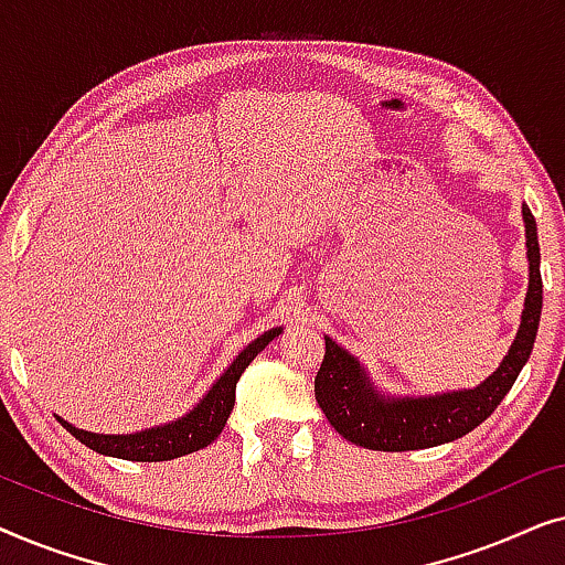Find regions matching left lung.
I'll return each mask as SVG.
<instances>
[{
  "label": "left lung",
  "mask_w": 565,
  "mask_h": 565,
  "mask_svg": "<svg viewBox=\"0 0 565 565\" xmlns=\"http://www.w3.org/2000/svg\"><path fill=\"white\" fill-rule=\"evenodd\" d=\"M524 236H527L530 285L524 298L520 329L507 358L497 373L486 377L476 388H462L435 396H385L370 381L367 370L358 358L342 350L334 339H327V352L316 373V401L327 414L331 427L350 443L367 450L404 452L424 450L452 443L497 412L501 398L512 388L524 362L530 360L535 344L540 311H543V277H540V244L537 223L527 205H522Z\"/></svg>",
  "instance_id": "8db88e82"
}]
</instances>
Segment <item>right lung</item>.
I'll return each instance as SVG.
<instances>
[{
  "label": "right lung",
  "mask_w": 565,
  "mask_h": 565,
  "mask_svg": "<svg viewBox=\"0 0 565 565\" xmlns=\"http://www.w3.org/2000/svg\"><path fill=\"white\" fill-rule=\"evenodd\" d=\"M282 329H269L265 334L254 339L246 350L238 352V358L231 362L226 373L213 383V388L205 393L203 401L188 412L180 419L161 424V427L141 429L134 435H95V431L76 429L74 424L64 422L58 416L61 427L79 439L82 445H87L89 450L99 455H110V458L122 460H136V462H159V460H174L182 455L198 452L213 443L226 427L231 408L236 401V383L249 362L280 334Z\"/></svg>",
  "instance_id": "1"
}]
</instances>
